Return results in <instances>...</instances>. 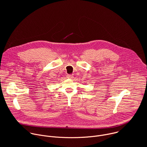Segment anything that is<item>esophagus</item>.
<instances>
[{
  "label": "esophagus",
  "instance_id": "34e87169",
  "mask_svg": "<svg viewBox=\"0 0 147 147\" xmlns=\"http://www.w3.org/2000/svg\"><path fill=\"white\" fill-rule=\"evenodd\" d=\"M67 77L69 79H72V78H73V76L71 75V74H68V75H67Z\"/></svg>",
  "mask_w": 147,
  "mask_h": 147
}]
</instances>
